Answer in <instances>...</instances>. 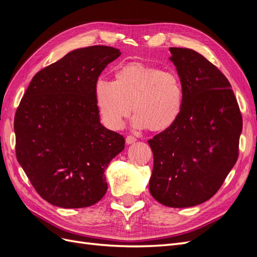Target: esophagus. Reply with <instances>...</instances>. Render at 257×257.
Listing matches in <instances>:
<instances>
[{"mask_svg": "<svg viewBox=\"0 0 257 257\" xmlns=\"http://www.w3.org/2000/svg\"><path fill=\"white\" fill-rule=\"evenodd\" d=\"M125 141H126V144H127V145H131V144H133V143H135V142H136V138H135L134 136L128 135V136H126Z\"/></svg>", "mask_w": 257, "mask_h": 257, "instance_id": "34e87169", "label": "esophagus"}]
</instances>
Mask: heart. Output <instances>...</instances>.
<instances>
[{"instance_id":"obj_1","label":"heart","mask_w":257,"mask_h":257,"mask_svg":"<svg viewBox=\"0 0 257 257\" xmlns=\"http://www.w3.org/2000/svg\"><path fill=\"white\" fill-rule=\"evenodd\" d=\"M94 97L107 127L120 130L132 110L136 128L162 132L172 127L181 115L184 88L180 76L158 66L130 62L115 69L113 80L97 79Z\"/></svg>"}]
</instances>
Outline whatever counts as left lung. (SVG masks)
Listing matches in <instances>:
<instances>
[{"label":"left lung","instance_id":"8db88e82","mask_svg":"<svg viewBox=\"0 0 257 257\" xmlns=\"http://www.w3.org/2000/svg\"><path fill=\"white\" fill-rule=\"evenodd\" d=\"M184 88L181 115L148 144L153 152L151 195L173 208L205 203L238 159L242 116L231 85L200 53L169 48Z\"/></svg>","mask_w":257,"mask_h":257}]
</instances>
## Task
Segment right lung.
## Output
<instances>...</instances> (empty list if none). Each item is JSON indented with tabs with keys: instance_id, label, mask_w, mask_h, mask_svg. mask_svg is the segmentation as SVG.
<instances>
[{
	"instance_id": "right-lung-1",
	"label": "right lung",
	"mask_w": 257,
	"mask_h": 257,
	"mask_svg": "<svg viewBox=\"0 0 257 257\" xmlns=\"http://www.w3.org/2000/svg\"><path fill=\"white\" fill-rule=\"evenodd\" d=\"M120 54L108 46L68 52L33 77L17 108V160L53 206L89 207L107 191L104 172L125 141L100 123L94 87Z\"/></svg>"
}]
</instances>
